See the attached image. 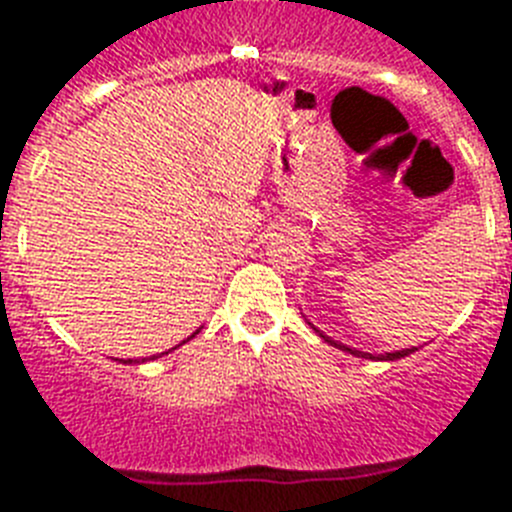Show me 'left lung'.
Segmentation results:
<instances>
[{
	"label": "left lung",
	"mask_w": 512,
	"mask_h": 512,
	"mask_svg": "<svg viewBox=\"0 0 512 512\" xmlns=\"http://www.w3.org/2000/svg\"><path fill=\"white\" fill-rule=\"evenodd\" d=\"M320 336H323V333H320ZM325 341L328 343H333V346H338L341 348V351H348V354H356V356H369V359H384V361H395V359H402V356H408V354H413L415 348H405V351H395V354H387V356H372V354H361V351H356V348H348V346H343V343H338V341H330L328 336H323Z\"/></svg>",
	"instance_id": "8db88e82"
}]
</instances>
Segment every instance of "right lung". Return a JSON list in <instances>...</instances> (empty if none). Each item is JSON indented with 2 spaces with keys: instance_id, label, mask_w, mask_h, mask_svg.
<instances>
[{
  "instance_id": "right-lung-1",
  "label": "right lung",
  "mask_w": 512,
  "mask_h": 512,
  "mask_svg": "<svg viewBox=\"0 0 512 512\" xmlns=\"http://www.w3.org/2000/svg\"><path fill=\"white\" fill-rule=\"evenodd\" d=\"M189 338H194V336H189ZM189 338H187V341H189ZM125 364H130V359H128V361H125Z\"/></svg>"
}]
</instances>
